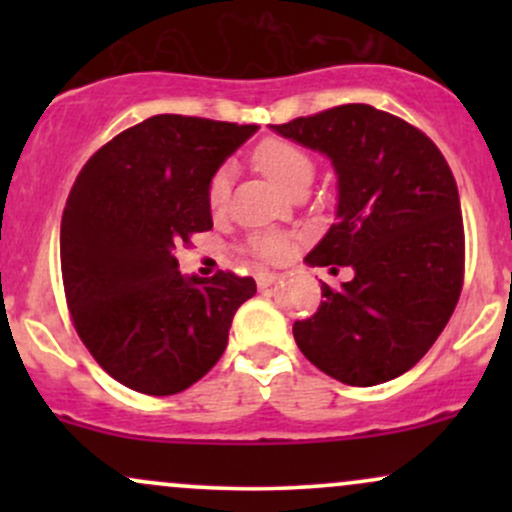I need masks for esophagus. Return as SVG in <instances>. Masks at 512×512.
Here are the masks:
<instances>
[{"instance_id": "34e87169", "label": "esophagus", "mask_w": 512, "mask_h": 512, "mask_svg": "<svg viewBox=\"0 0 512 512\" xmlns=\"http://www.w3.org/2000/svg\"><path fill=\"white\" fill-rule=\"evenodd\" d=\"M257 286H260V289H267V286H272L276 279H279V274L276 272H269V269H262V272H257Z\"/></svg>"}]
</instances>
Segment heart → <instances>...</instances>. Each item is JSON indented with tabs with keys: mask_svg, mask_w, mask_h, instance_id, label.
<instances>
[{
	"mask_svg": "<svg viewBox=\"0 0 512 512\" xmlns=\"http://www.w3.org/2000/svg\"><path fill=\"white\" fill-rule=\"evenodd\" d=\"M255 163L260 166L264 175H269L274 182H279L284 190L293 192L296 187L308 185L313 178V161L305 154L303 149H298L296 144L284 142V139H264V142L255 149ZM228 187H231V168L223 166L216 170L214 178L209 182L207 199L211 209H221L228 199ZM255 250L262 257L269 260H279L286 255V243L279 238H255Z\"/></svg>",
	"mask_w": 512,
	"mask_h": 512,
	"instance_id": "heart-1",
	"label": "heart"
}]
</instances>
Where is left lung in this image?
<instances>
[{
    "instance_id": "1",
    "label": "left lung",
    "mask_w": 512,
    "mask_h": 512,
    "mask_svg": "<svg viewBox=\"0 0 512 512\" xmlns=\"http://www.w3.org/2000/svg\"><path fill=\"white\" fill-rule=\"evenodd\" d=\"M269 127L330 158L337 175L334 223L305 264L354 269L339 289L322 284L317 313L293 325L298 349L344 385L399 378L460 298L464 231L448 163L424 132L366 103Z\"/></svg>"
}]
</instances>
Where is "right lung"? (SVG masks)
<instances>
[{"instance_id": "1", "label": "right lung", "mask_w": 512, "mask_h": 512, "mask_svg": "<svg viewBox=\"0 0 512 512\" xmlns=\"http://www.w3.org/2000/svg\"><path fill=\"white\" fill-rule=\"evenodd\" d=\"M255 125L154 115L96 151L69 192L62 279L81 342L110 378L178 395L216 366L250 276L180 274L175 250L209 231V182Z\"/></svg>"}]
</instances>
